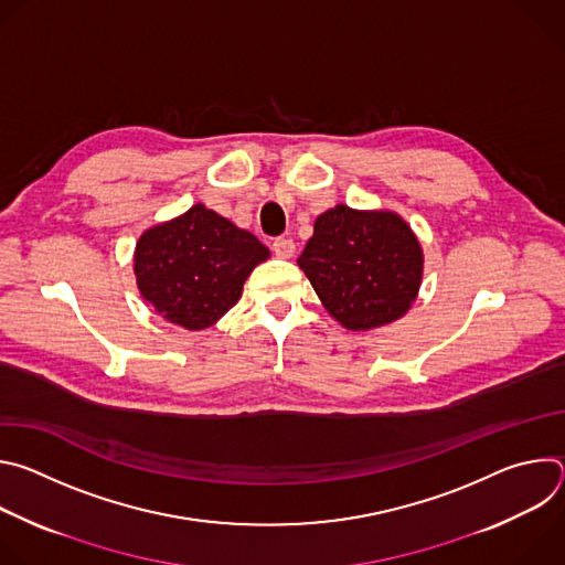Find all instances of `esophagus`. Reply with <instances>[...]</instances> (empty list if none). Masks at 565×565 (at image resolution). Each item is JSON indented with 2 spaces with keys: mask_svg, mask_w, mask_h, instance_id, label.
<instances>
[{
  "mask_svg": "<svg viewBox=\"0 0 565 565\" xmlns=\"http://www.w3.org/2000/svg\"><path fill=\"white\" fill-rule=\"evenodd\" d=\"M273 253H275L279 259H290V257L295 255V241H292V238H286V236L275 238Z\"/></svg>",
  "mask_w": 565,
  "mask_h": 565,
  "instance_id": "obj_1",
  "label": "esophagus"
}]
</instances>
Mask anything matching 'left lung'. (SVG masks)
Instances as JSON below:
<instances>
[{
	"label": "left lung",
	"mask_w": 565,
	"mask_h": 565,
	"mask_svg": "<svg viewBox=\"0 0 565 565\" xmlns=\"http://www.w3.org/2000/svg\"><path fill=\"white\" fill-rule=\"evenodd\" d=\"M297 266L344 329L373 331L407 315L423 284L425 255L399 214L340 203L315 218Z\"/></svg>",
	"instance_id": "8db88e82"
}]
</instances>
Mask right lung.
I'll return each mask as SVG.
<instances>
[{"instance_id":"1","label":"right lung","mask_w":565,"mask_h":565,"mask_svg":"<svg viewBox=\"0 0 565 565\" xmlns=\"http://www.w3.org/2000/svg\"><path fill=\"white\" fill-rule=\"evenodd\" d=\"M268 257L255 234L196 203L140 234L134 275L142 299L160 317L203 331L238 301L250 273Z\"/></svg>"}]
</instances>
